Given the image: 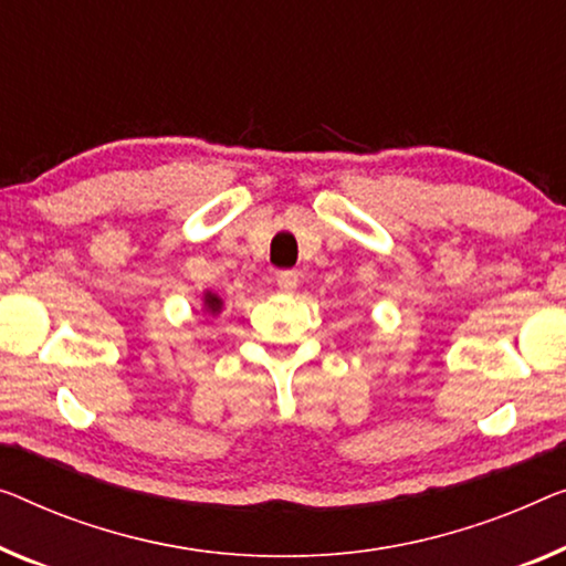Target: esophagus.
I'll use <instances>...</instances> for the list:
<instances>
[{"mask_svg": "<svg viewBox=\"0 0 566 566\" xmlns=\"http://www.w3.org/2000/svg\"><path fill=\"white\" fill-rule=\"evenodd\" d=\"M276 286H280L282 294H292L300 286V274L292 272V269L280 272V274H276Z\"/></svg>", "mask_w": 566, "mask_h": 566, "instance_id": "esophagus-1", "label": "esophagus"}]
</instances>
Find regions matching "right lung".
Listing matches in <instances>:
<instances>
[{"instance_id": "right-lung-1", "label": "right lung", "mask_w": 566, "mask_h": 566, "mask_svg": "<svg viewBox=\"0 0 566 566\" xmlns=\"http://www.w3.org/2000/svg\"><path fill=\"white\" fill-rule=\"evenodd\" d=\"M221 310H223V300L218 297V294L213 292L202 294V312H208V315H218Z\"/></svg>"}]
</instances>
